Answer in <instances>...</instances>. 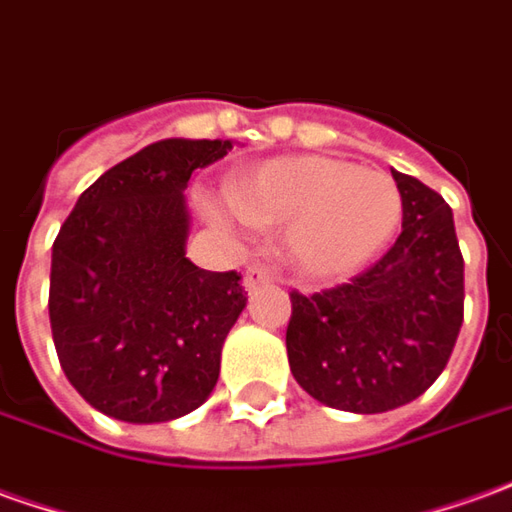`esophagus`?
Segmentation results:
<instances>
[{
	"label": "esophagus",
	"mask_w": 512,
	"mask_h": 512,
	"mask_svg": "<svg viewBox=\"0 0 512 512\" xmlns=\"http://www.w3.org/2000/svg\"><path fill=\"white\" fill-rule=\"evenodd\" d=\"M271 282H274V274H271L268 268H263V266L246 268V274H244L246 291H255V288H260V285H271Z\"/></svg>",
	"instance_id": "1"
}]
</instances>
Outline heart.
<instances>
[{"instance_id": "b5f03b06", "label": "heart", "mask_w": 512, "mask_h": 512, "mask_svg": "<svg viewBox=\"0 0 512 512\" xmlns=\"http://www.w3.org/2000/svg\"><path fill=\"white\" fill-rule=\"evenodd\" d=\"M199 207L221 230L285 227L288 263L318 282L360 271L402 221L393 177L324 155L277 157L241 171L230 196L199 194Z\"/></svg>"}]
</instances>
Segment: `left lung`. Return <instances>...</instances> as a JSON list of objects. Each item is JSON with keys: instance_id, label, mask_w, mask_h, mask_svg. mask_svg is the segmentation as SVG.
Wrapping results in <instances>:
<instances>
[{"instance_id": "8db88e82", "label": "left lung", "mask_w": 512, "mask_h": 512, "mask_svg": "<svg viewBox=\"0 0 512 512\" xmlns=\"http://www.w3.org/2000/svg\"><path fill=\"white\" fill-rule=\"evenodd\" d=\"M402 194L396 244L346 285L291 293L293 380L346 413H385L441 377L463 324V255L452 207L391 169Z\"/></svg>"}]
</instances>
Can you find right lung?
Segmentation results:
<instances>
[{
    "instance_id": "add662e5",
    "label": "right lung",
    "mask_w": 512,
    "mask_h": 512,
    "mask_svg": "<svg viewBox=\"0 0 512 512\" xmlns=\"http://www.w3.org/2000/svg\"><path fill=\"white\" fill-rule=\"evenodd\" d=\"M235 141L166 138L82 191L52 246L49 321L82 399L130 424L191 413L213 393L221 346L244 313L238 271L185 257L196 169Z\"/></svg>"
}]
</instances>
